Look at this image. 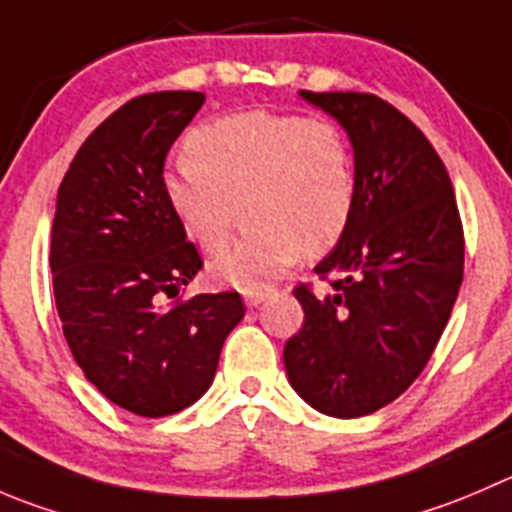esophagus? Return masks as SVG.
Masks as SVG:
<instances>
[{"label":"esophagus","instance_id":"34e87169","mask_svg":"<svg viewBox=\"0 0 512 512\" xmlns=\"http://www.w3.org/2000/svg\"><path fill=\"white\" fill-rule=\"evenodd\" d=\"M275 290H270V287H265V290H252V292H245V302L247 307H257L262 300H267V297L272 295Z\"/></svg>","mask_w":512,"mask_h":512}]
</instances>
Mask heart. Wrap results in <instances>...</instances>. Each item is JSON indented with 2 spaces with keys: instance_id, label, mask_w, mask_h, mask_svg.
Listing matches in <instances>:
<instances>
[{
  "instance_id": "heart-1",
  "label": "heart",
  "mask_w": 512,
  "mask_h": 512,
  "mask_svg": "<svg viewBox=\"0 0 512 512\" xmlns=\"http://www.w3.org/2000/svg\"><path fill=\"white\" fill-rule=\"evenodd\" d=\"M355 197V157L337 124L262 109L195 127L185 162L165 177L172 215L207 255L230 245L242 217L245 235L212 275L245 292L285 275L302 252H330L350 225Z\"/></svg>"
}]
</instances>
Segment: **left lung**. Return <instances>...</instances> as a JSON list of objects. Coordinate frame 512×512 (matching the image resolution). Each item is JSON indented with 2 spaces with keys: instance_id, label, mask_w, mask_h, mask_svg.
<instances>
[{
  "instance_id": "left-lung-1",
  "label": "left lung",
  "mask_w": 512,
  "mask_h": 512,
  "mask_svg": "<svg viewBox=\"0 0 512 512\" xmlns=\"http://www.w3.org/2000/svg\"><path fill=\"white\" fill-rule=\"evenodd\" d=\"M300 94L345 127L357 197L315 267L330 290L295 287L305 322L285 342V370L315 410L362 418L428 365L463 282V222L443 160L400 109L365 92Z\"/></svg>"
}]
</instances>
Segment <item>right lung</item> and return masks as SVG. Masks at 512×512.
<instances>
[{
  "mask_svg": "<svg viewBox=\"0 0 512 512\" xmlns=\"http://www.w3.org/2000/svg\"><path fill=\"white\" fill-rule=\"evenodd\" d=\"M202 104V92L130 99L84 140L57 192L49 267L67 345L104 398L142 418L197 403L245 317L240 292L165 302L202 270L162 175Z\"/></svg>",
  "mask_w": 512,
  "mask_h": 512,
  "instance_id": "right-lung-1",
  "label": "right lung"
}]
</instances>
